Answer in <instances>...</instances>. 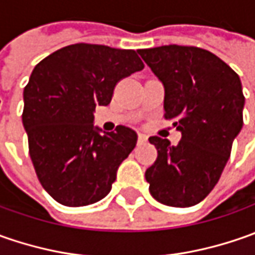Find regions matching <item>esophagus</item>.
<instances>
[{
	"label": "esophagus",
	"instance_id": "34e87169",
	"mask_svg": "<svg viewBox=\"0 0 255 255\" xmlns=\"http://www.w3.org/2000/svg\"><path fill=\"white\" fill-rule=\"evenodd\" d=\"M137 139H139V143H146V142H147V136H146V134H143V133H139Z\"/></svg>",
	"mask_w": 255,
	"mask_h": 255
}]
</instances>
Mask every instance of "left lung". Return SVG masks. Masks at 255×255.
Masks as SVG:
<instances>
[{
    "instance_id": "8db88e82",
    "label": "left lung",
    "mask_w": 255,
    "mask_h": 255,
    "mask_svg": "<svg viewBox=\"0 0 255 255\" xmlns=\"http://www.w3.org/2000/svg\"><path fill=\"white\" fill-rule=\"evenodd\" d=\"M164 88V116L177 118L179 144L157 136V159L146 170L150 194L162 204L190 207L207 197L224 170L243 128L240 76L219 56L196 46L139 49Z\"/></svg>"
}]
</instances>
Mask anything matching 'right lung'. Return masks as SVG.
Here are the masks:
<instances>
[{
  "mask_svg": "<svg viewBox=\"0 0 255 255\" xmlns=\"http://www.w3.org/2000/svg\"><path fill=\"white\" fill-rule=\"evenodd\" d=\"M143 68L133 49L92 44L68 45L34 68L22 125L36 176L58 203L88 206L111 191L137 133L122 125L103 132L93 125V112L111 103L122 78Z\"/></svg>",
  "mask_w": 255,
  "mask_h": 255,
  "instance_id": "right-lung-1",
  "label": "right lung"
}]
</instances>
